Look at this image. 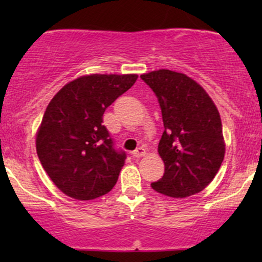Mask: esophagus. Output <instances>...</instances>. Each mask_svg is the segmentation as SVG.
I'll return each instance as SVG.
<instances>
[{"instance_id":"esophagus-1","label":"esophagus","mask_w":262,"mask_h":262,"mask_svg":"<svg viewBox=\"0 0 262 262\" xmlns=\"http://www.w3.org/2000/svg\"><path fill=\"white\" fill-rule=\"evenodd\" d=\"M132 154H133L134 158H141V156H144L146 154V151H145V149L143 148V146H139V148L135 149L134 151L132 152Z\"/></svg>"}]
</instances>
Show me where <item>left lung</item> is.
Wrapping results in <instances>:
<instances>
[{
  "mask_svg": "<svg viewBox=\"0 0 262 262\" xmlns=\"http://www.w3.org/2000/svg\"><path fill=\"white\" fill-rule=\"evenodd\" d=\"M140 77L158 97L165 128L158 146L165 172L151 187L175 198L196 194L212 182L224 159L217 107L185 74L161 69Z\"/></svg>",
  "mask_w": 262,
  "mask_h": 262,
  "instance_id": "obj_1",
  "label": "left lung"
}]
</instances>
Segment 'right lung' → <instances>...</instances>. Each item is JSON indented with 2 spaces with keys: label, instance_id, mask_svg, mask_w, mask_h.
Listing matches in <instances>:
<instances>
[{
  "label": "right lung",
  "instance_id": "right-lung-1",
  "mask_svg": "<svg viewBox=\"0 0 262 262\" xmlns=\"http://www.w3.org/2000/svg\"><path fill=\"white\" fill-rule=\"evenodd\" d=\"M138 75L81 76L56 93L38 129L37 154L60 191L75 200L103 196L114 187L125 152L114 148L103 113Z\"/></svg>",
  "mask_w": 262,
  "mask_h": 262
}]
</instances>
